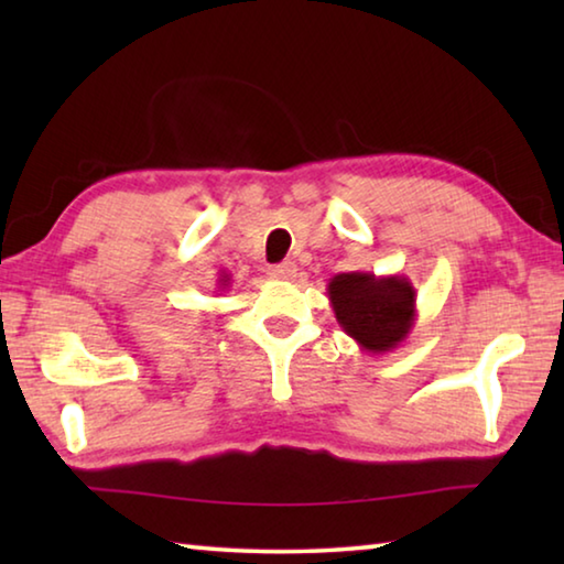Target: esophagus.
I'll list each match as a JSON object with an SVG mask.
<instances>
[{"instance_id":"esophagus-1","label":"esophagus","mask_w":564,"mask_h":564,"mask_svg":"<svg viewBox=\"0 0 564 564\" xmlns=\"http://www.w3.org/2000/svg\"><path fill=\"white\" fill-rule=\"evenodd\" d=\"M269 275L273 281H293L295 279V263H291V261L275 263L269 269Z\"/></svg>"}]
</instances>
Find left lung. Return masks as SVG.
Masks as SVG:
<instances>
[{
    "label": "left lung",
    "instance_id": "left-lung-1",
    "mask_svg": "<svg viewBox=\"0 0 564 564\" xmlns=\"http://www.w3.org/2000/svg\"><path fill=\"white\" fill-rule=\"evenodd\" d=\"M328 301L343 333L373 356L395 350L415 326V289L405 275L338 273L328 281Z\"/></svg>",
    "mask_w": 564,
    "mask_h": 564
}]
</instances>
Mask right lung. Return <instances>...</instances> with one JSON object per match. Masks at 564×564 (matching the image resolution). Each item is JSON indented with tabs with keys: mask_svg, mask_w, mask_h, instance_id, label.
Returning <instances> with one entry per match:
<instances>
[{
	"mask_svg": "<svg viewBox=\"0 0 564 564\" xmlns=\"http://www.w3.org/2000/svg\"><path fill=\"white\" fill-rule=\"evenodd\" d=\"M228 283H231V279H228V273H221L218 275V291H226Z\"/></svg>",
	"mask_w": 564,
	"mask_h": 564,
	"instance_id": "add662e5",
	"label": "right lung"
}]
</instances>
